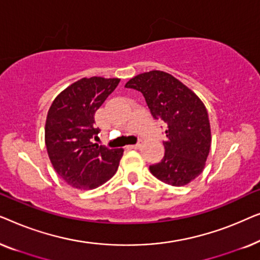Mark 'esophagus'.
Returning <instances> with one entry per match:
<instances>
[{
  "label": "esophagus",
  "mask_w": 260,
  "mask_h": 260,
  "mask_svg": "<svg viewBox=\"0 0 260 260\" xmlns=\"http://www.w3.org/2000/svg\"><path fill=\"white\" fill-rule=\"evenodd\" d=\"M142 144H143V143H142V142H138V143H137V144H134V145H129V148H130V149H140V148L142 147Z\"/></svg>",
  "instance_id": "obj_1"
}]
</instances>
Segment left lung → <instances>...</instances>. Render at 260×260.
I'll return each mask as SVG.
<instances>
[{
	"instance_id": "obj_1",
	"label": "left lung",
	"mask_w": 260,
	"mask_h": 260,
	"mask_svg": "<svg viewBox=\"0 0 260 260\" xmlns=\"http://www.w3.org/2000/svg\"><path fill=\"white\" fill-rule=\"evenodd\" d=\"M125 87L142 92L151 115L168 124L165 156L150 166L152 175L175 187L197 179L204 172L212 143L208 112L201 99L163 71L138 74Z\"/></svg>"
}]
</instances>
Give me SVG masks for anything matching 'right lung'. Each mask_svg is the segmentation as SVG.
I'll list each match as a JSON object with an SVG mask.
<instances>
[{
	"label": "right lung",
	"mask_w": 260,
	"mask_h": 260,
	"mask_svg": "<svg viewBox=\"0 0 260 260\" xmlns=\"http://www.w3.org/2000/svg\"><path fill=\"white\" fill-rule=\"evenodd\" d=\"M119 78H81L62 90L48 110L45 143L56 174L78 189H93L115 175L123 149H109L97 138L94 113L111 94Z\"/></svg>",
	"instance_id": "right-lung-1"
}]
</instances>
